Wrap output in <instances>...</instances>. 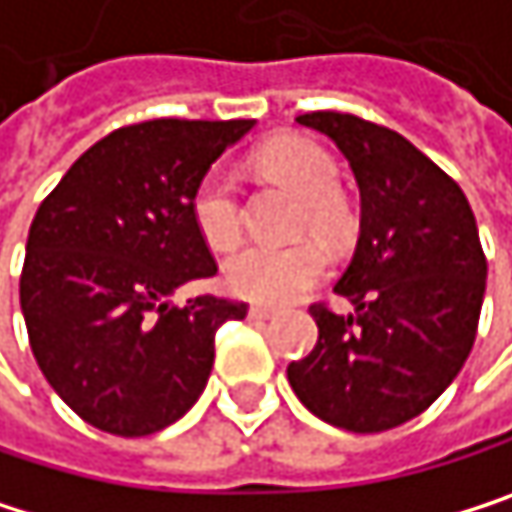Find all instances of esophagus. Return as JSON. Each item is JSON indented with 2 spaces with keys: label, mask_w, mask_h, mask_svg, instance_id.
Returning <instances> with one entry per match:
<instances>
[{
  "label": "esophagus",
  "mask_w": 512,
  "mask_h": 512,
  "mask_svg": "<svg viewBox=\"0 0 512 512\" xmlns=\"http://www.w3.org/2000/svg\"><path fill=\"white\" fill-rule=\"evenodd\" d=\"M271 316H274V310H268V307H250V319H256V323H265Z\"/></svg>",
  "instance_id": "obj_1"
}]
</instances>
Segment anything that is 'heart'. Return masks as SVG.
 Masks as SVG:
<instances>
[{
	"mask_svg": "<svg viewBox=\"0 0 512 512\" xmlns=\"http://www.w3.org/2000/svg\"><path fill=\"white\" fill-rule=\"evenodd\" d=\"M259 168L286 183L304 199V220L310 229L332 235L344 226V205L338 199V165L335 159L307 138H280L259 153ZM193 220L202 238L223 250L241 235V199L238 180L229 168L214 165L202 174L193 193ZM329 256L316 241L295 244H244L223 271L232 292L259 304H286L316 286L326 274Z\"/></svg>",
	"mask_w": 512,
	"mask_h": 512,
	"instance_id": "heart-1",
	"label": "heart"
}]
</instances>
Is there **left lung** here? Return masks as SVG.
I'll use <instances>...</instances> for the list:
<instances>
[{
    "mask_svg": "<svg viewBox=\"0 0 512 512\" xmlns=\"http://www.w3.org/2000/svg\"><path fill=\"white\" fill-rule=\"evenodd\" d=\"M295 123L329 135L347 156L362 220L335 286L356 310L341 316L313 304L319 341L286 377L323 422L389 431L428 410L468 362L486 292L477 220L459 183L404 135L338 111Z\"/></svg>",
    "mask_w": 512,
    "mask_h": 512,
    "instance_id": "left-lung-1",
    "label": "left lung"
}]
</instances>
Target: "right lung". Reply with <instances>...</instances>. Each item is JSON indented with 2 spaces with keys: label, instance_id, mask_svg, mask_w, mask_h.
Listing matches in <instances>:
<instances>
[{
  "label": "right lung",
  "instance_id": "obj_1",
  "mask_svg": "<svg viewBox=\"0 0 512 512\" xmlns=\"http://www.w3.org/2000/svg\"><path fill=\"white\" fill-rule=\"evenodd\" d=\"M253 120H147L96 141L41 202L26 241L20 310L32 356L84 422L144 437L199 401L214 335L247 304L199 295L217 274L193 193Z\"/></svg>",
  "mask_w": 512,
  "mask_h": 512
}]
</instances>
